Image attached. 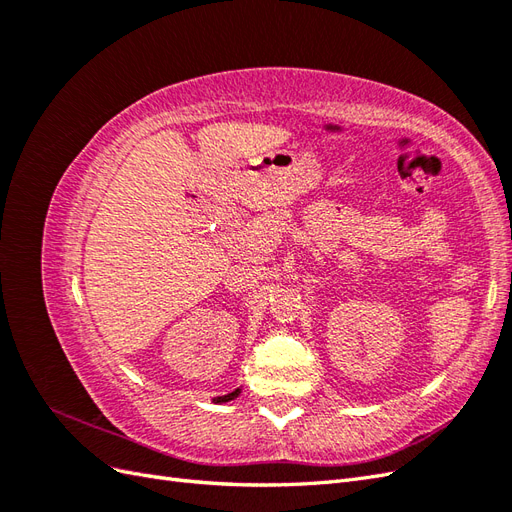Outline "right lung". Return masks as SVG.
I'll use <instances>...</instances> for the list:
<instances>
[{"instance_id":"add662e5","label":"right lung","mask_w":512,"mask_h":512,"mask_svg":"<svg viewBox=\"0 0 512 512\" xmlns=\"http://www.w3.org/2000/svg\"><path fill=\"white\" fill-rule=\"evenodd\" d=\"M239 393H241V389H235V391L224 395V397H215V404H226V401H232L235 397H239Z\"/></svg>"}]
</instances>
